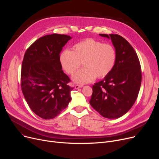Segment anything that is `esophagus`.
<instances>
[{
	"label": "esophagus",
	"mask_w": 159,
	"mask_h": 159,
	"mask_svg": "<svg viewBox=\"0 0 159 159\" xmlns=\"http://www.w3.org/2000/svg\"><path fill=\"white\" fill-rule=\"evenodd\" d=\"M82 88V85H76L75 86V89H79V88Z\"/></svg>",
	"instance_id": "esophagus-1"
}]
</instances>
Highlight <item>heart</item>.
I'll list each match as a JSON object with an SVG mask.
<instances>
[{"instance_id":"b5f03b06","label":"heart","mask_w":159,"mask_h":159,"mask_svg":"<svg viewBox=\"0 0 159 159\" xmlns=\"http://www.w3.org/2000/svg\"><path fill=\"white\" fill-rule=\"evenodd\" d=\"M59 60L63 70L70 75L76 71L82 62L84 68L73 75L72 80L87 84L96 77H105L111 71L116 61V52L111 44L87 39L75 44L73 51H63Z\"/></svg>"}]
</instances>
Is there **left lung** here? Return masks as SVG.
Masks as SVG:
<instances>
[{"label": "left lung", "instance_id": "1", "mask_svg": "<svg viewBox=\"0 0 159 159\" xmlns=\"http://www.w3.org/2000/svg\"><path fill=\"white\" fill-rule=\"evenodd\" d=\"M111 40L116 61L111 71L93 86L89 104L107 119H118L134 104L140 90L142 73L138 56L128 42L116 34H99Z\"/></svg>", "mask_w": 159, "mask_h": 159}]
</instances>
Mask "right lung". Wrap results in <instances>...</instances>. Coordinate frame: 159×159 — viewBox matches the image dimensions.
<instances>
[{
    "label": "right lung",
    "mask_w": 159,
    "mask_h": 159,
    "mask_svg": "<svg viewBox=\"0 0 159 159\" xmlns=\"http://www.w3.org/2000/svg\"><path fill=\"white\" fill-rule=\"evenodd\" d=\"M71 39L67 35L42 37L26 50L21 68V88L31 110L40 118L53 119L68 106L73 88L62 70L60 53Z\"/></svg>",
    "instance_id": "right-lung-1"
}]
</instances>
